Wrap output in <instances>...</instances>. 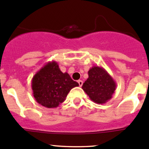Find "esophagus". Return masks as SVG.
I'll return each mask as SVG.
<instances>
[{
  "label": "esophagus",
  "instance_id": "34e87169",
  "mask_svg": "<svg viewBox=\"0 0 149 149\" xmlns=\"http://www.w3.org/2000/svg\"><path fill=\"white\" fill-rule=\"evenodd\" d=\"M78 83H79V86H81L83 85V81H82L81 80H79V81H78Z\"/></svg>",
  "mask_w": 149,
  "mask_h": 149
}]
</instances>
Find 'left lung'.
Instances as JSON below:
<instances>
[{
    "mask_svg": "<svg viewBox=\"0 0 149 149\" xmlns=\"http://www.w3.org/2000/svg\"><path fill=\"white\" fill-rule=\"evenodd\" d=\"M88 78L82 86V89L90 100L97 104H104L115 93L117 84L104 68L93 66L88 71Z\"/></svg>",
    "mask_w": 149,
    "mask_h": 149,
    "instance_id": "8db88e82",
    "label": "left lung"
}]
</instances>
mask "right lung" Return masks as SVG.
<instances>
[{
	"label": "right lung",
	"instance_id": "right-lung-1",
	"mask_svg": "<svg viewBox=\"0 0 149 149\" xmlns=\"http://www.w3.org/2000/svg\"><path fill=\"white\" fill-rule=\"evenodd\" d=\"M79 84L68 73H63L55 61L48 62L31 80L33 96L37 103L47 108H55L65 101L69 91Z\"/></svg>",
	"mask_w": 149,
	"mask_h": 149
}]
</instances>
